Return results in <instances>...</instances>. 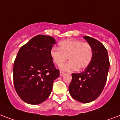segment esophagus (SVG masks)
<instances>
[{
    "label": "esophagus",
    "mask_w": 120,
    "mask_h": 120,
    "mask_svg": "<svg viewBox=\"0 0 120 120\" xmlns=\"http://www.w3.org/2000/svg\"><path fill=\"white\" fill-rule=\"evenodd\" d=\"M64 74H65V72H63V71H60V75H64Z\"/></svg>",
    "instance_id": "34e87169"
}]
</instances>
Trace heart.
Here are the masks:
<instances>
[{"label":"heart","mask_w":120,"mask_h":120,"mask_svg":"<svg viewBox=\"0 0 120 120\" xmlns=\"http://www.w3.org/2000/svg\"><path fill=\"white\" fill-rule=\"evenodd\" d=\"M58 45L59 48H52L50 53L53 62L58 65L65 62L68 56L69 61L60 67L62 70H83L87 68L92 61L93 50L89 43L76 39H68L60 41Z\"/></svg>","instance_id":"1"}]
</instances>
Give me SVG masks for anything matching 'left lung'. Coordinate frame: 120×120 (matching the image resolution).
Instances as JSON below:
<instances>
[{
	"label": "left lung",
	"instance_id": "obj_1",
	"mask_svg": "<svg viewBox=\"0 0 120 120\" xmlns=\"http://www.w3.org/2000/svg\"><path fill=\"white\" fill-rule=\"evenodd\" d=\"M84 38L93 48V59L85 71L72 74L68 90L74 99L87 103L94 101L102 93L107 80L109 60L106 48L100 41L88 36Z\"/></svg>",
	"mask_w": 120,
	"mask_h": 120
}]
</instances>
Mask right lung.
Instances as JSON below:
<instances>
[{
  "label": "right lung",
  "instance_id": "right-lung-1",
  "mask_svg": "<svg viewBox=\"0 0 120 120\" xmlns=\"http://www.w3.org/2000/svg\"><path fill=\"white\" fill-rule=\"evenodd\" d=\"M55 43L50 36H36L17 53L14 62V86L26 103L40 104L50 95L53 81L60 75L50 53Z\"/></svg>",
  "mask_w": 120,
  "mask_h": 120
}]
</instances>
